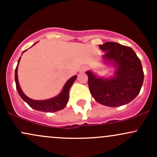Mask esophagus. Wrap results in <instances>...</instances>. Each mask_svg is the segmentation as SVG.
<instances>
[{"instance_id":"esophagus-1","label":"esophagus","mask_w":157,"mask_h":157,"mask_svg":"<svg viewBox=\"0 0 157 157\" xmlns=\"http://www.w3.org/2000/svg\"><path fill=\"white\" fill-rule=\"evenodd\" d=\"M86 69H87V67H86V66H82V67H81L80 68V72H84L85 71H86Z\"/></svg>"}]
</instances>
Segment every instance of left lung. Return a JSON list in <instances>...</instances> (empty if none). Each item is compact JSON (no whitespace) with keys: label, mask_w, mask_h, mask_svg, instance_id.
Listing matches in <instances>:
<instances>
[{"label":"left lung","mask_w":157,"mask_h":157,"mask_svg":"<svg viewBox=\"0 0 157 157\" xmlns=\"http://www.w3.org/2000/svg\"><path fill=\"white\" fill-rule=\"evenodd\" d=\"M105 52L104 62L116 67L114 75L110 78L96 76L87 71L89 88L94 98L102 105L117 107L132 101L140 93L144 80L141 61L129 46L115 42L100 45Z\"/></svg>","instance_id":"obj_1"}]
</instances>
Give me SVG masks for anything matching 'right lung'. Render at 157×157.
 Wrapping results in <instances>:
<instances>
[{
	"instance_id": "add662e5",
	"label": "right lung",
	"mask_w": 157,
	"mask_h": 157,
	"mask_svg": "<svg viewBox=\"0 0 157 157\" xmlns=\"http://www.w3.org/2000/svg\"><path fill=\"white\" fill-rule=\"evenodd\" d=\"M25 51H26V50H25ZM25 51H23V53ZM21 57L19 58L18 62H17V67L15 68V79L16 83V89H17V92H18L19 95L21 96V98H22L23 100L30 106V107L32 108L33 109L37 110V111H44V112H55V111H58L63 109L66 106V104H67L68 102L69 89L70 88H71V86H72L74 82L76 80L77 75L71 77V78L66 82V84L64 85L63 89L61 91V92L55 97L45 100H32V99H30L29 97L26 96V95L24 94V93L23 92L22 90H21V87H20L18 78H17V66H18V63L20 62V60H21Z\"/></svg>"
}]
</instances>
